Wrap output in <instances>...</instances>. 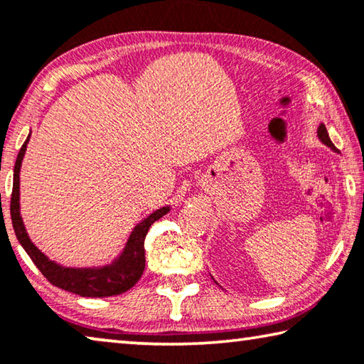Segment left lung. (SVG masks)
I'll use <instances>...</instances> for the list:
<instances>
[{
  "mask_svg": "<svg viewBox=\"0 0 364 364\" xmlns=\"http://www.w3.org/2000/svg\"><path fill=\"white\" fill-rule=\"evenodd\" d=\"M317 137H319V139L326 144V146H328L332 149V151H336V152H338L337 149H336V146H333L332 144V141H331V137H328V134H327V129H326V126L324 124H321L319 128H317Z\"/></svg>",
  "mask_w": 364,
  "mask_h": 364,
  "instance_id": "8db88e82",
  "label": "left lung"
}]
</instances>
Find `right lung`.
<instances>
[{
    "instance_id": "1",
    "label": "right lung",
    "mask_w": 364,
    "mask_h": 364,
    "mask_svg": "<svg viewBox=\"0 0 364 364\" xmlns=\"http://www.w3.org/2000/svg\"><path fill=\"white\" fill-rule=\"evenodd\" d=\"M28 139H31V134H28L26 142L22 144L19 155H17L14 165L13 196H11V220H13L14 233L19 243L24 247L27 255L31 256L32 262L37 265L40 272L47 277L51 285L58 288L90 298L113 296L128 291L129 288L137 284V280L141 279L144 272V267H146L144 240H146L149 228H151V225L155 220H159L165 213H168L170 207H161V209L155 210L147 218H144L141 223H137L129 235L123 252L112 264L102 265V267H65V265L56 264L32 243L21 217L19 171Z\"/></svg>"
}]
</instances>
